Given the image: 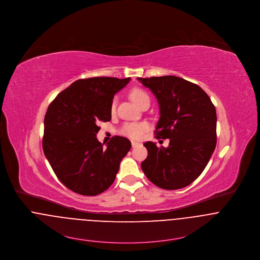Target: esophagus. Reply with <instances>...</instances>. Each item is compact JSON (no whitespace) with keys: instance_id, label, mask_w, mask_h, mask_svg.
<instances>
[{"instance_id":"esophagus-1","label":"esophagus","mask_w":260,"mask_h":260,"mask_svg":"<svg viewBox=\"0 0 260 260\" xmlns=\"http://www.w3.org/2000/svg\"><path fill=\"white\" fill-rule=\"evenodd\" d=\"M140 145H141L140 143L132 141V148H136V147H138V146H140Z\"/></svg>"}]
</instances>
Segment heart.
<instances>
[{"instance_id": "1", "label": "heart", "mask_w": 260, "mask_h": 260, "mask_svg": "<svg viewBox=\"0 0 260 260\" xmlns=\"http://www.w3.org/2000/svg\"><path fill=\"white\" fill-rule=\"evenodd\" d=\"M131 99L137 104L141 105L143 102L149 101V96L146 91H144L141 88H135L131 91ZM116 100L114 99L111 105V110H115ZM149 129V124L147 122H126L122 125L120 128V133L124 136H127L134 140L141 139L144 133Z\"/></svg>"}]
</instances>
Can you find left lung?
<instances>
[{"instance_id": "obj_1", "label": "left lung", "mask_w": 260, "mask_h": 260, "mask_svg": "<svg viewBox=\"0 0 260 260\" xmlns=\"http://www.w3.org/2000/svg\"><path fill=\"white\" fill-rule=\"evenodd\" d=\"M138 80L159 103L156 138L170 139L168 148L144 143L148 157L142 170L159 188H185L203 173L215 149V107L199 85L184 78L166 75Z\"/></svg>"}]
</instances>
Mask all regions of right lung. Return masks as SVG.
<instances>
[{
	"instance_id": "obj_1",
	"label": "right lung",
	"mask_w": 260,
	"mask_h": 260,
	"mask_svg": "<svg viewBox=\"0 0 260 260\" xmlns=\"http://www.w3.org/2000/svg\"><path fill=\"white\" fill-rule=\"evenodd\" d=\"M130 79H78L47 108L44 153L58 180L76 193L96 196L108 189L131 149L125 137H112L106 147L96 138L98 122L111 120L113 97Z\"/></svg>"
}]
</instances>
